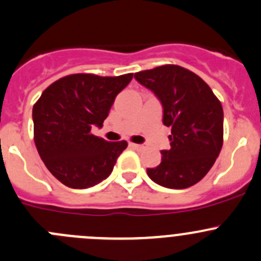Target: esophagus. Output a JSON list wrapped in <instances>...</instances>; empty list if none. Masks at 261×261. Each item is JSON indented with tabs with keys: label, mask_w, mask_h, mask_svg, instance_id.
<instances>
[{
	"label": "esophagus",
	"mask_w": 261,
	"mask_h": 261,
	"mask_svg": "<svg viewBox=\"0 0 261 261\" xmlns=\"http://www.w3.org/2000/svg\"><path fill=\"white\" fill-rule=\"evenodd\" d=\"M130 145L133 146L134 149H136V150H144V149L146 148V145H144V144H134V143H131Z\"/></svg>",
	"instance_id": "1"
}]
</instances>
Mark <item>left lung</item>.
<instances>
[{
	"instance_id": "1",
	"label": "left lung",
	"mask_w": 261,
	"mask_h": 261,
	"mask_svg": "<svg viewBox=\"0 0 261 261\" xmlns=\"http://www.w3.org/2000/svg\"><path fill=\"white\" fill-rule=\"evenodd\" d=\"M135 79L156 95L163 123L171 127V149L146 173L167 189H187L213 167L223 145V108L209 85L190 70L164 65L136 72Z\"/></svg>"
}]
</instances>
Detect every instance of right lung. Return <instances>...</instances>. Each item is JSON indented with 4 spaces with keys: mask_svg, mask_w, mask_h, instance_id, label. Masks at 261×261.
<instances>
[{
    "mask_svg": "<svg viewBox=\"0 0 261 261\" xmlns=\"http://www.w3.org/2000/svg\"><path fill=\"white\" fill-rule=\"evenodd\" d=\"M134 74L61 77L42 93L33 107L34 143L48 171L65 186L88 189L107 178L127 143L93 135L102 127L115 98Z\"/></svg>",
    "mask_w": 261,
    "mask_h": 261,
    "instance_id": "obj_1",
    "label": "right lung"
}]
</instances>
